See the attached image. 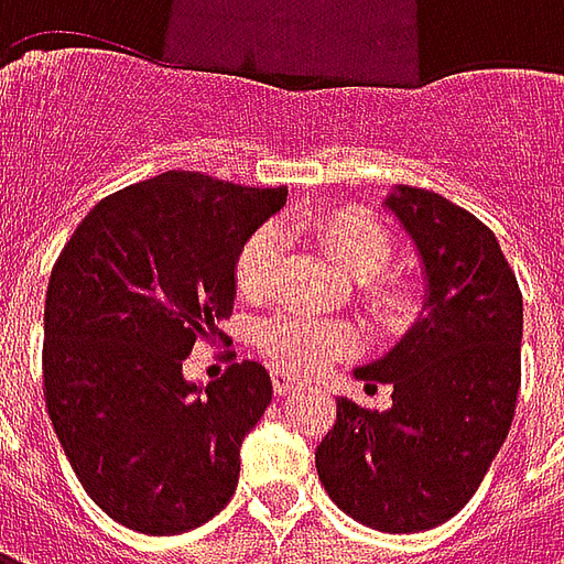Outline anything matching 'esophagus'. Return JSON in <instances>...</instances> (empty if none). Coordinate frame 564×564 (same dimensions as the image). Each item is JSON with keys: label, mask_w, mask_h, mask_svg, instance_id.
Listing matches in <instances>:
<instances>
[{"label": "esophagus", "mask_w": 564, "mask_h": 564, "mask_svg": "<svg viewBox=\"0 0 564 564\" xmlns=\"http://www.w3.org/2000/svg\"><path fill=\"white\" fill-rule=\"evenodd\" d=\"M271 383H274V392L278 395H290L293 390H299V380L293 375H286V371H274L271 375Z\"/></svg>", "instance_id": "1"}]
</instances>
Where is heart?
<instances>
[{"label":"heart","instance_id":"b5f03b06","mask_svg":"<svg viewBox=\"0 0 564 564\" xmlns=\"http://www.w3.org/2000/svg\"><path fill=\"white\" fill-rule=\"evenodd\" d=\"M299 229L317 238L329 250V257L356 281H368V293L387 317H404L414 305V293L402 278H387L383 269L392 259V238L383 223L362 208H338L326 214H299ZM286 250V232L278 223H269L250 235L235 262V283L247 299H262L274 286V274ZM354 347V335L341 323L307 319L295 314H281L262 323L259 350L274 368H286L295 375H311L335 356Z\"/></svg>","mask_w":564,"mask_h":564}]
</instances>
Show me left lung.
<instances>
[{
	"instance_id": "obj_1",
	"label": "left lung",
	"mask_w": 564,
	"mask_h": 564,
	"mask_svg": "<svg viewBox=\"0 0 564 564\" xmlns=\"http://www.w3.org/2000/svg\"><path fill=\"white\" fill-rule=\"evenodd\" d=\"M383 208L414 241L423 307L390 354L356 368L392 387V408L338 399L317 447L319 484L368 529L425 532L456 517L508 437L520 392L522 295L496 235L420 186Z\"/></svg>"
}]
</instances>
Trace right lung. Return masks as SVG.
I'll use <instances>...</instances> for the list:
<instances>
[{
  "mask_svg": "<svg viewBox=\"0 0 564 564\" xmlns=\"http://www.w3.org/2000/svg\"><path fill=\"white\" fill-rule=\"evenodd\" d=\"M283 205L286 186L162 172L99 202L56 259L47 414L87 496L132 532H189L232 498L269 371L247 359L205 387L184 359L217 338L238 253Z\"/></svg>",
  "mask_w": 564,
  "mask_h": 564,
  "instance_id": "add662e5",
  "label": "right lung"
}]
</instances>
